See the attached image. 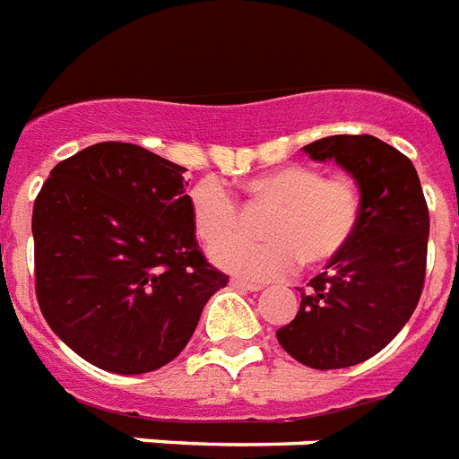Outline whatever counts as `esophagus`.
Listing matches in <instances>:
<instances>
[{
    "label": "esophagus",
    "instance_id": "obj_1",
    "mask_svg": "<svg viewBox=\"0 0 459 459\" xmlns=\"http://www.w3.org/2000/svg\"><path fill=\"white\" fill-rule=\"evenodd\" d=\"M230 287L241 289V291H260V289H263V284H255V281L239 280V277H234V280L230 281Z\"/></svg>",
    "mask_w": 459,
    "mask_h": 459
}]
</instances>
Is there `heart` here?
<instances>
[{
  "label": "heart",
  "instance_id": "heart-1",
  "mask_svg": "<svg viewBox=\"0 0 459 459\" xmlns=\"http://www.w3.org/2000/svg\"><path fill=\"white\" fill-rule=\"evenodd\" d=\"M248 211H267L260 222L265 241H226L239 232V206L211 178L189 189L194 237L212 248V263L248 280H277L303 267H325L339 258L360 225V192L346 175H325L320 168L289 163L239 185Z\"/></svg>",
  "mask_w": 459,
  "mask_h": 459
}]
</instances>
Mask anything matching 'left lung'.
<instances>
[{
	"mask_svg": "<svg viewBox=\"0 0 459 459\" xmlns=\"http://www.w3.org/2000/svg\"><path fill=\"white\" fill-rule=\"evenodd\" d=\"M303 152L353 175L362 215L351 247L300 289L299 313L277 341L307 368H351L379 353L415 313L429 208L412 160L372 134H333Z\"/></svg>",
	"mask_w": 459,
	"mask_h": 459,
	"instance_id": "8db88e82",
	"label": "left lung"
}]
</instances>
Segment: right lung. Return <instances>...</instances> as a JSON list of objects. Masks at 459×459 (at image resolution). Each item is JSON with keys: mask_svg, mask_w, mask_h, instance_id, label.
I'll list each match as a JSON object with an SVG mask.
<instances>
[{"mask_svg": "<svg viewBox=\"0 0 459 459\" xmlns=\"http://www.w3.org/2000/svg\"><path fill=\"white\" fill-rule=\"evenodd\" d=\"M185 168L101 142L61 160L32 208L35 293L65 346L116 375L175 360L227 274L194 237Z\"/></svg>", "mask_w": 459, "mask_h": 459, "instance_id": "right-lung-1", "label": "right lung"}]
</instances>
